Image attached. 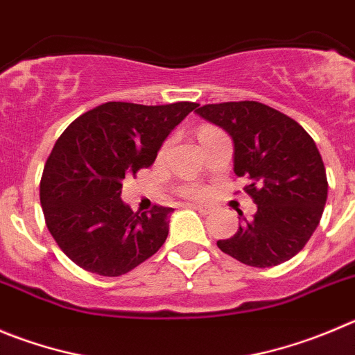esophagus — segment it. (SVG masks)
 <instances>
[{"label": "esophagus", "mask_w": 355, "mask_h": 355, "mask_svg": "<svg viewBox=\"0 0 355 355\" xmlns=\"http://www.w3.org/2000/svg\"><path fill=\"white\" fill-rule=\"evenodd\" d=\"M189 207H191V208H194V210H198V211H200V214H203V215H208V214H211V207H208V205L191 203V205H189Z\"/></svg>", "instance_id": "1"}]
</instances>
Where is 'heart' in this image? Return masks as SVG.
I'll return each mask as SVG.
<instances>
[{
    "instance_id": "b5f03b06",
    "label": "heart",
    "mask_w": 355,
    "mask_h": 355,
    "mask_svg": "<svg viewBox=\"0 0 355 355\" xmlns=\"http://www.w3.org/2000/svg\"><path fill=\"white\" fill-rule=\"evenodd\" d=\"M208 129H214V128H201V129H200V135H201V132L208 131ZM201 193H203V191H201V189H198V187L187 189V194H201Z\"/></svg>"
}]
</instances>
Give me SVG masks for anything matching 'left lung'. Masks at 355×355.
<instances>
[{"instance_id":"8db88e82","label":"left lung","mask_w":355,"mask_h":355,"mask_svg":"<svg viewBox=\"0 0 355 355\" xmlns=\"http://www.w3.org/2000/svg\"><path fill=\"white\" fill-rule=\"evenodd\" d=\"M196 114L230 132L234 173L247 180L243 191L257 205L254 217L217 247L254 268L289 261L317 230L327 200L326 168L313 138L257 101L205 105Z\"/></svg>"}]
</instances>
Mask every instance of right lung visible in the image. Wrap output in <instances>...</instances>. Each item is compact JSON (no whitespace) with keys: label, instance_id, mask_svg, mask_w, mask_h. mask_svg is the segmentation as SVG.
<instances>
[{"label":"right lung","instance_id":"add662e5","mask_svg":"<svg viewBox=\"0 0 355 355\" xmlns=\"http://www.w3.org/2000/svg\"><path fill=\"white\" fill-rule=\"evenodd\" d=\"M196 107L103 103L58 138L43 168L40 201L52 238L77 266L121 277L166 241L173 208L132 211L121 200L122 180L152 166L171 129Z\"/></svg>","mask_w":355,"mask_h":355}]
</instances>
